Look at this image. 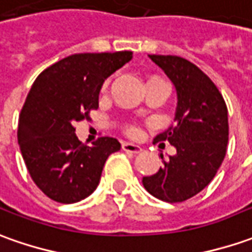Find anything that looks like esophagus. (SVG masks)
Returning a JSON list of instances; mask_svg holds the SVG:
<instances>
[{
	"label": "esophagus",
	"instance_id": "34e87169",
	"mask_svg": "<svg viewBox=\"0 0 252 252\" xmlns=\"http://www.w3.org/2000/svg\"><path fill=\"white\" fill-rule=\"evenodd\" d=\"M123 150L138 155V153L142 152V148H140L139 145H133V143H129V142H123Z\"/></svg>",
	"mask_w": 252,
	"mask_h": 252
}]
</instances>
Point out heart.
<instances>
[{
	"mask_svg": "<svg viewBox=\"0 0 252 252\" xmlns=\"http://www.w3.org/2000/svg\"><path fill=\"white\" fill-rule=\"evenodd\" d=\"M106 87H107V83H104L103 90H106ZM126 131H128V133H129V135H135V133L138 132V129H136L135 126H129V128H128Z\"/></svg>",
	"mask_w": 252,
	"mask_h": 252,
	"instance_id": "1",
	"label": "heart"
}]
</instances>
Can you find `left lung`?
I'll use <instances>...</instances> for the list:
<instances>
[{"label":"left lung","mask_w":252,"mask_h":252,"mask_svg":"<svg viewBox=\"0 0 252 252\" xmlns=\"http://www.w3.org/2000/svg\"><path fill=\"white\" fill-rule=\"evenodd\" d=\"M176 90L175 124L158 133L156 142L168 140L176 155L164 160L155 175L142 184L155 197L181 203L196 196L214 179L226 155L227 107L215 84L191 62L172 55H149Z\"/></svg>","instance_id":"1"}]
</instances>
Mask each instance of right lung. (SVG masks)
<instances>
[{
    "mask_svg": "<svg viewBox=\"0 0 252 252\" xmlns=\"http://www.w3.org/2000/svg\"><path fill=\"white\" fill-rule=\"evenodd\" d=\"M131 59V51L71 55L32 84L19 117L18 142L34 184L49 198L71 204L88 197L107 157L121 148L110 136L83 145L73 124L90 120L104 80Z\"/></svg>",
    "mask_w": 252,
    "mask_h": 252,
    "instance_id": "add662e5",
    "label": "right lung"
}]
</instances>
